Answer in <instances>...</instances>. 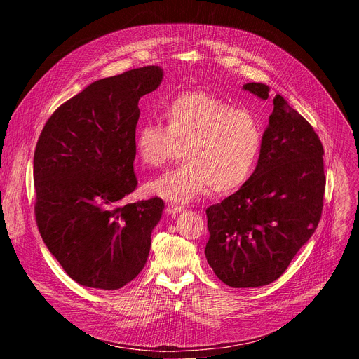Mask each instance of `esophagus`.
Wrapping results in <instances>:
<instances>
[{"instance_id":"esophagus-1","label":"esophagus","mask_w":359,"mask_h":359,"mask_svg":"<svg viewBox=\"0 0 359 359\" xmlns=\"http://www.w3.org/2000/svg\"><path fill=\"white\" fill-rule=\"evenodd\" d=\"M166 212H168L169 215H177V213L184 212V208H183V206H179V204L170 203V204H168V206H166Z\"/></svg>"}]
</instances>
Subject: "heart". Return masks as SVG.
<instances>
[{
  "label": "heart",
  "mask_w": 359,
  "mask_h": 359,
  "mask_svg": "<svg viewBox=\"0 0 359 359\" xmlns=\"http://www.w3.org/2000/svg\"><path fill=\"white\" fill-rule=\"evenodd\" d=\"M162 123H143L135 133V151L147 168L175 159L183 165L146 183V193L172 203H189L209 187L216 194L241 187L259 163L263 130L245 109L206 92H184L163 105Z\"/></svg>",
  "instance_id": "b5f03b06"
}]
</instances>
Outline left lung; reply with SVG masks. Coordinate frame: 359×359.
<instances>
[{"instance_id":"8db88e82","label":"left lung","mask_w":359,"mask_h":359,"mask_svg":"<svg viewBox=\"0 0 359 359\" xmlns=\"http://www.w3.org/2000/svg\"><path fill=\"white\" fill-rule=\"evenodd\" d=\"M244 90L267 100L270 86L250 82ZM251 177L208 210L206 259L233 288L276 281L316 231L325 190L324 149L288 102L276 95Z\"/></svg>"}]
</instances>
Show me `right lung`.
Listing matches in <instances>:
<instances>
[{"label":"right lung","instance_id":"add662e5","mask_svg":"<svg viewBox=\"0 0 359 359\" xmlns=\"http://www.w3.org/2000/svg\"><path fill=\"white\" fill-rule=\"evenodd\" d=\"M151 65L92 82L45 123L34 153L35 216L41 237L78 284L118 290L149 257L165 203L123 204L133 172L139 99L156 90Z\"/></svg>","mask_w":359,"mask_h":359}]
</instances>
